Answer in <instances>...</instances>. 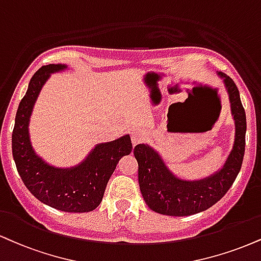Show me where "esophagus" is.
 <instances>
[{
	"mask_svg": "<svg viewBox=\"0 0 261 261\" xmlns=\"http://www.w3.org/2000/svg\"><path fill=\"white\" fill-rule=\"evenodd\" d=\"M147 134L144 133V130L142 128H135L133 130V133H131V142H133L134 146H136L137 143L142 142V141L146 139Z\"/></svg>",
	"mask_w": 261,
	"mask_h": 261,
	"instance_id": "34e87169",
	"label": "esophagus"
}]
</instances>
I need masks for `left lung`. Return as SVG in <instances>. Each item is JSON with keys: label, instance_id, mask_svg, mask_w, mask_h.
Here are the masks:
<instances>
[{"label": "left lung", "instance_id": "8db88e82", "mask_svg": "<svg viewBox=\"0 0 261 261\" xmlns=\"http://www.w3.org/2000/svg\"><path fill=\"white\" fill-rule=\"evenodd\" d=\"M230 100L234 140L225 162L215 172L199 180H185L172 172L163 156L148 143L135 147L142 197L153 212L169 216H188L209 209L230 190L243 162L246 147V112L240 92L230 76L218 71Z\"/></svg>", "mask_w": 261, "mask_h": 261}]
</instances>
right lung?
<instances>
[{
	"instance_id": "add662e5",
	"label": "right lung",
	"mask_w": 261,
	"mask_h": 261,
	"mask_svg": "<svg viewBox=\"0 0 261 261\" xmlns=\"http://www.w3.org/2000/svg\"><path fill=\"white\" fill-rule=\"evenodd\" d=\"M67 64L43 65L31 77L15 114L12 153L21 180L40 202L67 213H87L102 202L107 184L119 161L133 150L130 135L97 143L79 164L58 168L34 149L29 124L37 97L52 74L68 70Z\"/></svg>"
}]
</instances>
